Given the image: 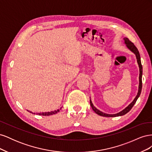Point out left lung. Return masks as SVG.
<instances>
[{
    "mask_svg": "<svg viewBox=\"0 0 152 152\" xmlns=\"http://www.w3.org/2000/svg\"><path fill=\"white\" fill-rule=\"evenodd\" d=\"M124 43L126 44V46L127 47V48L129 49L131 51H132L133 53L135 54L136 55V57L137 59V64H138L139 65V68H140V77H139V81H140V83H139V88H138V93L137 94V96H136V98H134V99L132 101V102L131 103V104H129L127 107L125 108L122 111L120 112L119 113H117L116 114H107V113H104L102 112L99 111L98 109L96 108V107H94V105L92 103L91 100L90 99V104H91V107L93 108V110L94 111V112L96 113H97L98 115L100 116H103V117H118V116H122L126 114L127 112H129L131 110V108H132L133 106L136 103V101L140 97V94H141V89H142V67L141 65V58H140V53L138 51V50H137V48L135 46L131 41H130L127 38L125 37L124 38Z\"/></svg>",
    "mask_w": 152,
    "mask_h": 152,
    "instance_id": "8db88e82",
    "label": "left lung"
}]
</instances>
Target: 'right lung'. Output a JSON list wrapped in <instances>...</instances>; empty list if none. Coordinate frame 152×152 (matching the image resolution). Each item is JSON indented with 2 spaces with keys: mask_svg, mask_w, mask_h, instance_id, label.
Listing matches in <instances>:
<instances>
[{
  "mask_svg": "<svg viewBox=\"0 0 152 152\" xmlns=\"http://www.w3.org/2000/svg\"><path fill=\"white\" fill-rule=\"evenodd\" d=\"M61 109V108L59 110H55V111H52V112H42V113H37L36 114L37 115H44V116H48V115H53V114H56L58 112H59V110H60ZM30 113H32L30 111H28ZM34 114H35V113H34Z\"/></svg>",
  "mask_w": 152,
  "mask_h": 152,
  "instance_id": "obj_1",
  "label": "right lung"
}]
</instances>
